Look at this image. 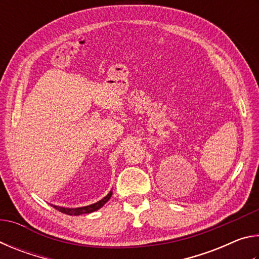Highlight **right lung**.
<instances>
[{
  "label": "right lung",
  "instance_id": "add662e5",
  "mask_svg": "<svg viewBox=\"0 0 259 259\" xmlns=\"http://www.w3.org/2000/svg\"><path fill=\"white\" fill-rule=\"evenodd\" d=\"M113 194L112 191H109L108 194L103 198L102 200H99L98 202L93 203V204H89V205H85V207H78V208H65V207H58V205H54L51 204L52 207L55 209L59 210L60 212L63 213H66V214H71V216H80V214H84V213H91L94 211H97L98 209H100L103 207V205L107 202V201L111 199V196Z\"/></svg>",
  "mask_w": 259,
  "mask_h": 259
}]
</instances>
